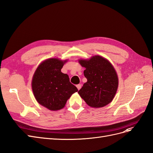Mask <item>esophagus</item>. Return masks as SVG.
I'll return each instance as SVG.
<instances>
[{
  "instance_id": "34e87169",
  "label": "esophagus",
  "mask_w": 153,
  "mask_h": 153,
  "mask_svg": "<svg viewBox=\"0 0 153 153\" xmlns=\"http://www.w3.org/2000/svg\"><path fill=\"white\" fill-rule=\"evenodd\" d=\"M77 89L78 90H80L81 89V85H80V84H79V85H77Z\"/></svg>"
}]
</instances>
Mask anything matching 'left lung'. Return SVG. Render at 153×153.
Returning a JSON list of instances; mask_svg holds the SVG:
<instances>
[{
	"instance_id": "1",
	"label": "left lung",
	"mask_w": 153,
	"mask_h": 153,
	"mask_svg": "<svg viewBox=\"0 0 153 153\" xmlns=\"http://www.w3.org/2000/svg\"><path fill=\"white\" fill-rule=\"evenodd\" d=\"M87 82L78 91L81 97L90 107L101 108L110 103L119 85V79L111 63L100 56L89 59H79Z\"/></svg>"
}]
</instances>
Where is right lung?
<instances>
[{"instance_id": "right-lung-1", "label": "right lung", "mask_w": 153, "mask_h": 153, "mask_svg": "<svg viewBox=\"0 0 153 153\" xmlns=\"http://www.w3.org/2000/svg\"><path fill=\"white\" fill-rule=\"evenodd\" d=\"M67 60L50 58L40 63L32 79L34 97L42 106L56 111L64 108L72 94L78 91L68 76L61 72Z\"/></svg>"}]
</instances>
